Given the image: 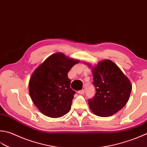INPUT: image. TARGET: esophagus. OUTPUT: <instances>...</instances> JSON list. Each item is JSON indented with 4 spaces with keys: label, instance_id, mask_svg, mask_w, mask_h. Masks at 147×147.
I'll return each mask as SVG.
<instances>
[{
    "label": "esophagus",
    "instance_id": "34e87169",
    "mask_svg": "<svg viewBox=\"0 0 147 147\" xmlns=\"http://www.w3.org/2000/svg\"><path fill=\"white\" fill-rule=\"evenodd\" d=\"M84 93H85V90H84V89H82V90L78 91V94H83Z\"/></svg>",
    "mask_w": 147,
    "mask_h": 147
}]
</instances>
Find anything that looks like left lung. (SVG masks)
Here are the masks:
<instances>
[{
	"label": "left lung",
	"mask_w": 147,
	"mask_h": 147,
	"mask_svg": "<svg viewBox=\"0 0 147 147\" xmlns=\"http://www.w3.org/2000/svg\"><path fill=\"white\" fill-rule=\"evenodd\" d=\"M92 73L96 94L88 100L89 107L99 117L113 115L127 102L132 90L131 82L110 60L100 62Z\"/></svg>",
	"instance_id": "8db88e82"
}]
</instances>
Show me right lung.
Listing matches in <instances>:
<instances>
[{
  "label": "right lung",
  "mask_w": 147,
  "mask_h": 147,
  "mask_svg": "<svg viewBox=\"0 0 147 147\" xmlns=\"http://www.w3.org/2000/svg\"><path fill=\"white\" fill-rule=\"evenodd\" d=\"M79 60L63 53H55L46 59L32 74L28 87L34 105L46 116L59 118L69 111L76 92L70 87L67 74Z\"/></svg>",
  "instance_id": "obj_1"
}]
</instances>
